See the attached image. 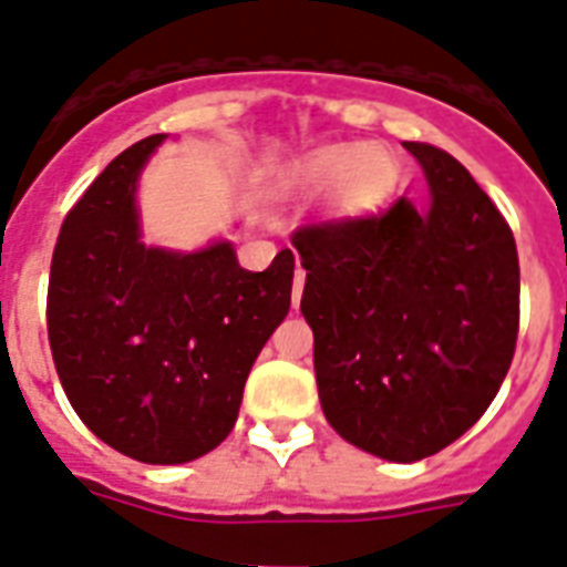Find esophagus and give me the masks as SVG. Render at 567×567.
<instances>
[{
  "label": "esophagus",
  "mask_w": 567,
  "mask_h": 567,
  "mask_svg": "<svg viewBox=\"0 0 567 567\" xmlns=\"http://www.w3.org/2000/svg\"><path fill=\"white\" fill-rule=\"evenodd\" d=\"M301 292H305V269L298 266L296 280H292V307H296V310H298V305H301Z\"/></svg>",
  "instance_id": "1"
}]
</instances>
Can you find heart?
Listing matches in <instances>:
<instances>
[{
	"mask_svg": "<svg viewBox=\"0 0 567 567\" xmlns=\"http://www.w3.org/2000/svg\"><path fill=\"white\" fill-rule=\"evenodd\" d=\"M390 179H393V162L379 144L322 147L305 162L298 174V183L307 192L331 188L333 209L343 215L367 213L381 204V197L388 195Z\"/></svg>",
	"mask_w": 567,
	"mask_h": 567,
	"instance_id": "1",
	"label": "heart"
}]
</instances>
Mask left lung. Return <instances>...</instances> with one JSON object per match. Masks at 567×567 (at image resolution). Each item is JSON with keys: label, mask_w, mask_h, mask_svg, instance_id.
<instances>
[{"label": "left lung", "mask_w": 567, "mask_h": 567, "mask_svg": "<svg viewBox=\"0 0 567 567\" xmlns=\"http://www.w3.org/2000/svg\"><path fill=\"white\" fill-rule=\"evenodd\" d=\"M429 206L292 236L307 269L324 420L384 462L411 464L458 441L497 396L520 319V269L506 218L441 147L405 142Z\"/></svg>", "instance_id": "8db88e82"}]
</instances>
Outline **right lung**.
Masks as SVG:
<instances>
[{
	"instance_id": "1",
	"label": "right lung",
	"mask_w": 567,
	"mask_h": 567,
	"mask_svg": "<svg viewBox=\"0 0 567 567\" xmlns=\"http://www.w3.org/2000/svg\"><path fill=\"white\" fill-rule=\"evenodd\" d=\"M168 135L105 165L61 224L47 331L82 423L144 464L195 462L230 434L257 354L289 313L292 251L248 271L227 239L142 243L138 177Z\"/></svg>"
}]
</instances>
